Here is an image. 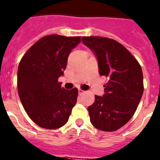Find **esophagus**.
<instances>
[{"instance_id": "esophagus-1", "label": "esophagus", "mask_w": 160, "mask_h": 160, "mask_svg": "<svg viewBox=\"0 0 160 160\" xmlns=\"http://www.w3.org/2000/svg\"><path fill=\"white\" fill-rule=\"evenodd\" d=\"M84 93H85L84 90H80V89H79V90H78V94H79V95H82Z\"/></svg>"}]
</instances>
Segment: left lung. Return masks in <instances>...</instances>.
Here are the masks:
<instances>
[{
  "label": "left lung",
  "mask_w": 160,
  "mask_h": 160,
  "mask_svg": "<svg viewBox=\"0 0 160 160\" xmlns=\"http://www.w3.org/2000/svg\"><path fill=\"white\" fill-rule=\"evenodd\" d=\"M82 41L96 57L100 75L109 79L104 95H95L93 104L87 108L90 122L102 131H116L131 119L140 103L143 92L141 67L113 39L83 36Z\"/></svg>",
  "instance_id": "1"
}]
</instances>
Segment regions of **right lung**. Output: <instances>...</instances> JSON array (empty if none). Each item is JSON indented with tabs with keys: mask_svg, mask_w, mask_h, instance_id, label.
Segmentation results:
<instances>
[{
	"mask_svg": "<svg viewBox=\"0 0 160 160\" xmlns=\"http://www.w3.org/2000/svg\"><path fill=\"white\" fill-rule=\"evenodd\" d=\"M80 42L79 36H44L20 60L19 97L29 117L42 128L55 129L63 126L77 103V88L65 90L58 79L63 76L70 51Z\"/></svg>",
	"mask_w": 160,
	"mask_h": 160,
	"instance_id": "obj_1",
	"label": "right lung"
}]
</instances>
